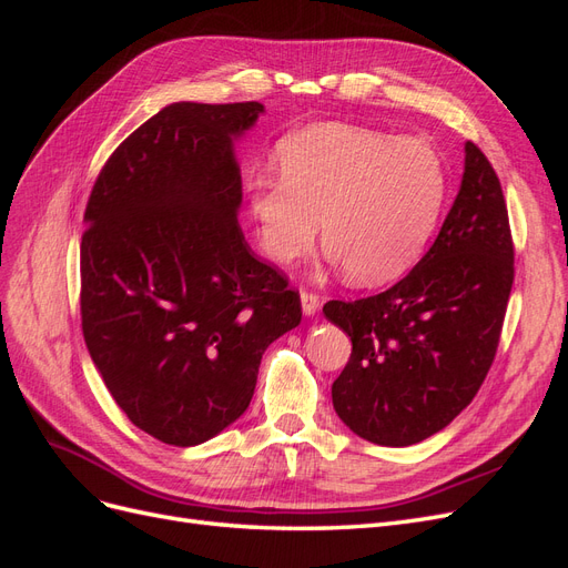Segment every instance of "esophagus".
Instances as JSON below:
<instances>
[{
    "mask_svg": "<svg viewBox=\"0 0 568 568\" xmlns=\"http://www.w3.org/2000/svg\"><path fill=\"white\" fill-rule=\"evenodd\" d=\"M301 305H303L305 315H315L320 311V296L311 288H303L301 291Z\"/></svg>",
    "mask_w": 568,
    "mask_h": 568,
    "instance_id": "1",
    "label": "esophagus"
}]
</instances>
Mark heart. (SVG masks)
<instances>
[{"label":"heart","mask_w":568,"mask_h":568,"mask_svg":"<svg viewBox=\"0 0 568 568\" xmlns=\"http://www.w3.org/2000/svg\"><path fill=\"white\" fill-rule=\"evenodd\" d=\"M282 175L246 180L257 244L291 263L322 239L357 284L398 277L426 246L445 201L440 153L417 136L322 123L277 149Z\"/></svg>","instance_id":"heart-1"}]
</instances>
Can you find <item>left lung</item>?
<instances>
[{"label":"left lung","instance_id":"8db88e82","mask_svg":"<svg viewBox=\"0 0 568 568\" xmlns=\"http://www.w3.org/2000/svg\"><path fill=\"white\" fill-rule=\"evenodd\" d=\"M464 151L459 194L422 261L382 294L324 305L353 341L334 409L376 445L403 448L448 426L500 346L514 284L507 203L486 153Z\"/></svg>","mask_w":568,"mask_h":568}]
</instances>
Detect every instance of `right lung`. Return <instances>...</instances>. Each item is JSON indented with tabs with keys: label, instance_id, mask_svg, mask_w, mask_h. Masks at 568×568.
<instances>
[{
	"label": "right lung",
	"instance_id": "right-lung-1",
	"mask_svg": "<svg viewBox=\"0 0 568 568\" xmlns=\"http://www.w3.org/2000/svg\"><path fill=\"white\" fill-rule=\"evenodd\" d=\"M257 113V101L165 106L111 153L84 209V343L128 419L180 448L244 415L265 348L303 315L236 222L232 136Z\"/></svg>",
	"mask_w": 568,
	"mask_h": 568
}]
</instances>
